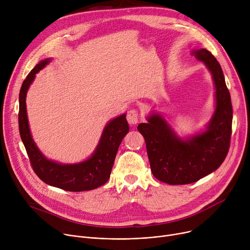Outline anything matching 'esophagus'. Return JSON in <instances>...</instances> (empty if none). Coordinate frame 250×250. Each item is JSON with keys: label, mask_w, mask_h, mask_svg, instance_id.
Segmentation results:
<instances>
[{"label": "esophagus", "mask_w": 250, "mask_h": 250, "mask_svg": "<svg viewBox=\"0 0 250 250\" xmlns=\"http://www.w3.org/2000/svg\"><path fill=\"white\" fill-rule=\"evenodd\" d=\"M139 118H140L139 113L136 109H131L127 112L126 119H127V122L129 125H136L139 122Z\"/></svg>", "instance_id": "1"}]
</instances>
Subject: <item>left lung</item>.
Here are the masks:
<instances>
[{
  "mask_svg": "<svg viewBox=\"0 0 250 250\" xmlns=\"http://www.w3.org/2000/svg\"><path fill=\"white\" fill-rule=\"evenodd\" d=\"M203 61L216 86V111L207 130L188 140L178 137L159 115L139 124L153 176L170 185H186L216 171L225 161L231 137L232 105L229 91L218 60L207 49L193 52Z\"/></svg>",
  "mask_w": 250,
  "mask_h": 250,
  "instance_id": "obj_1",
  "label": "left lung"
}]
</instances>
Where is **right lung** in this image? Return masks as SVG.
Segmentation results:
<instances>
[{
    "label": "right lung",
    "instance_id": "obj_1",
    "mask_svg": "<svg viewBox=\"0 0 250 250\" xmlns=\"http://www.w3.org/2000/svg\"><path fill=\"white\" fill-rule=\"evenodd\" d=\"M48 62L49 59H45L35 65L22 82L20 91L19 129L30 165L40 179L50 186L70 192L96 189L109 180L119 146L129 130L125 115L114 119L106 125L95 153L88 160L73 165H62L47 160L38 149L30 135L25 97L35 74Z\"/></svg>",
    "mask_w": 250,
    "mask_h": 250
}]
</instances>
